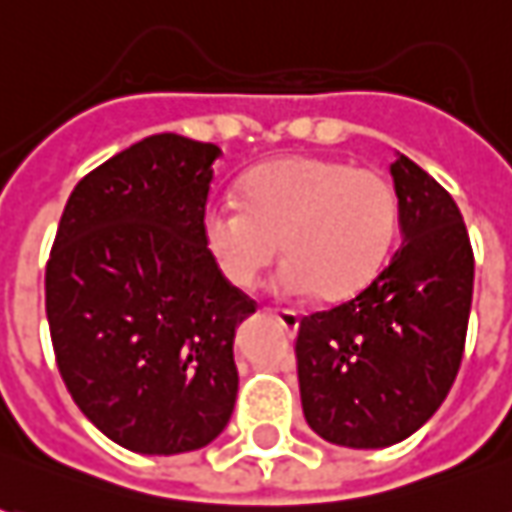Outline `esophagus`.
Returning <instances> with one entry per match:
<instances>
[{
  "label": "esophagus",
  "mask_w": 512,
  "mask_h": 512,
  "mask_svg": "<svg viewBox=\"0 0 512 512\" xmlns=\"http://www.w3.org/2000/svg\"><path fill=\"white\" fill-rule=\"evenodd\" d=\"M272 314H274V317H277V323L286 328L289 334H294V331H297V326H300V317H297L294 311L277 309V311H272Z\"/></svg>",
  "instance_id": "esophagus-1"
}]
</instances>
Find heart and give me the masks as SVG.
Wrapping results in <instances>:
<instances>
[{"label":"heart","mask_w":512,"mask_h":512,"mask_svg":"<svg viewBox=\"0 0 512 512\" xmlns=\"http://www.w3.org/2000/svg\"><path fill=\"white\" fill-rule=\"evenodd\" d=\"M397 232V192L371 167L340 158L291 155L243 178V203H209L203 240L223 277L255 289L277 249L286 263L277 289L323 300L360 291L391 249Z\"/></svg>","instance_id":"obj_1"}]
</instances>
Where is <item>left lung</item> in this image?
Segmentation results:
<instances>
[{
	"mask_svg": "<svg viewBox=\"0 0 512 512\" xmlns=\"http://www.w3.org/2000/svg\"><path fill=\"white\" fill-rule=\"evenodd\" d=\"M402 246L351 300L300 320L309 428L331 445L388 448L445 402L465 354L473 249L456 201L411 158L391 164Z\"/></svg>",
	"mask_w": 512,
	"mask_h": 512,
	"instance_id": "8db88e82",
	"label": "left lung"
}]
</instances>
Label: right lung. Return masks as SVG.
I'll return each mask as SVG.
<instances>
[{
  "mask_svg": "<svg viewBox=\"0 0 512 512\" xmlns=\"http://www.w3.org/2000/svg\"><path fill=\"white\" fill-rule=\"evenodd\" d=\"M215 144L161 133L84 175L45 272L56 365L115 445L172 456L209 445L235 397V328L255 300L203 240Z\"/></svg>",
  "mask_w": 512,
  "mask_h": 512,
  "instance_id": "add662e5",
  "label": "right lung"
}]
</instances>
